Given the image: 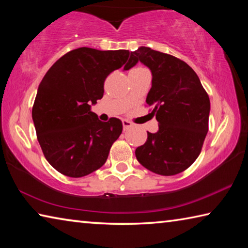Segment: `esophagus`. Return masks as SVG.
<instances>
[{
  "label": "esophagus",
  "mask_w": 248,
  "mask_h": 248,
  "mask_svg": "<svg viewBox=\"0 0 248 248\" xmlns=\"http://www.w3.org/2000/svg\"><path fill=\"white\" fill-rule=\"evenodd\" d=\"M123 125H124V129L127 130L130 127H132V123H130V121L127 120V119H124L123 120Z\"/></svg>",
  "instance_id": "1"
}]
</instances>
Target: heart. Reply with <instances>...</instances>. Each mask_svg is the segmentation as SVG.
I'll return each instance as SVG.
<instances>
[{
    "mask_svg": "<svg viewBox=\"0 0 248 248\" xmlns=\"http://www.w3.org/2000/svg\"><path fill=\"white\" fill-rule=\"evenodd\" d=\"M140 69H143V68H141V66H138V68H136V69H133V70H140Z\"/></svg>",
    "mask_w": 248,
    "mask_h": 248,
    "instance_id": "obj_1",
    "label": "heart"
}]
</instances>
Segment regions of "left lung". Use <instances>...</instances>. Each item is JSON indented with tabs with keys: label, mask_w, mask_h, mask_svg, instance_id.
<instances>
[{
	"label": "left lung",
	"mask_w": 248,
	"mask_h": 248,
	"mask_svg": "<svg viewBox=\"0 0 248 248\" xmlns=\"http://www.w3.org/2000/svg\"><path fill=\"white\" fill-rule=\"evenodd\" d=\"M130 59L152 72L146 104L158 123V131L148 132L145 143L137 148V159L155 174L182 173L202 149L209 129V95L195 71L178 58L140 47Z\"/></svg>",
	"instance_id": "obj_1"
}]
</instances>
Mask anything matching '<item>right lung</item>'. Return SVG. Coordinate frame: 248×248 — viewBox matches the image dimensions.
I'll use <instances>...</instances> for the list:
<instances>
[{"mask_svg":"<svg viewBox=\"0 0 248 248\" xmlns=\"http://www.w3.org/2000/svg\"><path fill=\"white\" fill-rule=\"evenodd\" d=\"M129 50L82 47L66 52L40 82L32 106L37 139L45 157L59 173L78 178L102 167L123 132L118 118L106 123L91 111L104 95L105 79L112 71L138 61Z\"/></svg>","mask_w":248,"mask_h":248,"instance_id":"right-lung-1","label":"right lung"}]
</instances>
